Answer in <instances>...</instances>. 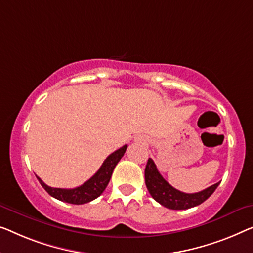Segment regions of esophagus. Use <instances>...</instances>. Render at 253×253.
<instances>
[{"label":"esophagus","instance_id":"34e87169","mask_svg":"<svg viewBox=\"0 0 253 253\" xmlns=\"http://www.w3.org/2000/svg\"><path fill=\"white\" fill-rule=\"evenodd\" d=\"M135 140L139 141V142H147V138H145V137H142V135H140V137H138L137 139H135Z\"/></svg>","mask_w":253,"mask_h":253}]
</instances>
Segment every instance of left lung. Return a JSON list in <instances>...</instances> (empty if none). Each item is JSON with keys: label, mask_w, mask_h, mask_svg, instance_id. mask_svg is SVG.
Returning a JSON list of instances; mask_svg holds the SVG:
<instances>
[{"label": "left lung", "mask_w": 253, "mask_h": 253, "mask_svg": "<svg viewBox=\"0 0 253 253\" xmlns=\"http://www.w3.org/2000/svg\"><path fill=\"white\" fill-rule=\"evenodd\" d=\"M145 182L153 199L161 206L171 209V210H186V209L200 206L213 194L219 185V182H217L199 193H182L172 187L161 175L152 159H148L147 166H146Z\"/></svg>", "instance_id": "left-lung-1"}]
</instances>
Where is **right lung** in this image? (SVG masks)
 Returning a JSON list of instances; mask_svg holds the SVG:
<instances>
[{"label": "right lung", "instance_id": "right-lung-1", "mask_svg": "<svg viewBox=\"0 0 253 253\" xmlns=\"http://www.w3.org/2000/svg\"><path fill=\"white\" fill-rule=\"evenodd\" d=\"M126 148L127 146L124 145L123 147H121L118 151L112 153L111 155L104 161L100 169L98 170L89 180L76 188H53L45 185L44 182L41 180V178H39L38 175H36V177H38L42 187L49 193V195L54 197V199L71 204H84L91 202V201L97 199L98 196H100L105 188L107 187L108 182L111 180L113 170H114L116 164L119 163V161L122 159Z\"/></svg>", "mask_w": 253, "mask_h": 253}]
</instances>
